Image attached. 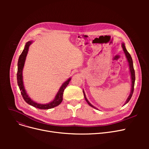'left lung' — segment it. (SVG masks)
<instances>
[{
  "mask_svg": "<svg viewBox=\"0 0 149 149\" xmlns=\"http://www.w3.org/2000/svg\"><path fill=\"white\" fill-rule=\"evenodd\" d=\"M122 48H123V49L124 51V52L125 54V55H126V57L127 58V60L128 61V63H129V69H130V74H131V81H132V88H131V92H130V93L129 96L128 97L126 103H125V104H127L129 100H130L132 95H133V93H134V85H135V70H134V65H133V60H132V58L131 57V56L130 55V54L128 52V51H127L126 47H125V45L124 43H122ZM83 93H84V98L86 100V101H87V103H88V104L93 107L96 109L95 107L93 106V105H92L90 103L89 101L88 100V99L86 98V95H85V93L84 92V91H83Z\"/></svg>",
  "mask_w": 149,
  "mask_h": 149,
  "instance_id": "1",
  "label": "left lung"
}]
</instances>
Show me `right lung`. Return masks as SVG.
Masks as SVG:
<instances>
[{
  "label": "right lung",
  "mask_w": 149,
  "mask_h": 149,
  "mask_svg": "<svg viewBox=\"0 0 149 149\" xmlns=\"http://www.w3.org/2000/svg\"><path fill=\"white\" fill-rule=\"evenodd\" d=\"M32 41H29L28 42L25 46V48L22 51V54L19 58L18 60V63H17V84L19 87L20 91H21V94L24 99V100L26 102L29 104V105L32 106L33 107H35L36 108L40 109H52L54 107H56L58 106L63 100V92L65 89L66 88L67 86L68 85L69 81L71 80L70 78L66 80L63 84L61 85L59 91H58L57 95L54 99V100L51 102L48 103V104H39L37 103L35 101H33L30 98V97L27 94V93L25 89L24 85H23V76H22V71H23V68L25 65V61L26 60V57L27 56V54L28 52L29 47L32 43Z\"/></svg>",
  "instance_id": "add662e5"
}]
</instances>
